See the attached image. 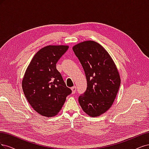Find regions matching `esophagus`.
Masks as SVG:
<instances>
[{"instance_id": "obj_1", "label": "esophagus", "mask_w": 149, "mask_h": 149, "mask_svg": "<svg viewBox=\"0 0 149 149\" xmlns=\"http://www.w3.org/2000/svg\"><path fill=\"white\" fill-rule=\"evenodd\" d=\"M76 87L75 86H74V87H72L71 88V90H72V93L73 94L74 93H75V92H76Z\"/></svg>"}]
</instances>
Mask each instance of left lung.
Here are the masks:
<instances>
[{
  "instance_id": "obj_1",
  "label": "left lung",
  "mask_w": 149,
  "mask_h": 149,
  "mask_svg": "<svg viewBox=\"0 0 149 149\" xmlns=\"http://www.w3.org/2000/svg\"><path fill=\"white\" fill-rule=\"evenodd\" d=\"M72 49L87 81V90L79 97L80 107L88 116H100L111 108L118 92L121 79L118 69L108 52L97 42H81Z\"/></svg>"
}]
</instances>
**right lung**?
<instances>
[{
  "label": "right lung",
  "mask_w": 149,
  "mask_h": 149,
  "mask_svg": "<svg viewBox=\"0 0 149 149\" xmlns=\"http://www.w3.org/2000/svg\"><path fill=\"white\" fill-rule=\"evenodd\" d=\"M69 48L67 45H49L33 56L22 80L25 97L35 111L43 116L57 115L72 93L67 87L56 63Z\"/></svg>",
  "instance_id": "1"
}]
</instances>
